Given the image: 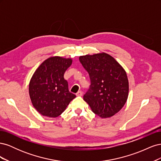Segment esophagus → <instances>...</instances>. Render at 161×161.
Returning <instances> with one entry per match:
<instances>
[{
  "label": "esophagus",
  "mask_w": 161,
  "mask_h": 161,
  "mask_svg": "<svg viewBox=\"0 0 161 161\" xmlns=\"http://www.w3.org/2000/svg\"><path fill=\"white\" fill-rule=\"evenodd\" d=\"M76 96H82V92L81 91H79L77 92V93L76 94Z\"/></svg>",
  "instance_id": "1"
}]
</instances>
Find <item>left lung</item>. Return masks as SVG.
I'll list each match as a JSON object with an SVG mask.
<instances>
[{"mask_svg":"<svg viewBox=\"0 0 161 161\" xmlns=\"http://www.w3.org/2000/svg\"><path fill=\"white\" fill-rule=\"evenodd\" d=\"M91 80L83 99L102 118L118 113L127 101L129 91L126 72L114 58L105 53L79 57Z\"/></svg>","mask_w":161,"mask_h":161,"instance_id":"8db88e82","label":"left lung"}]
</instances>
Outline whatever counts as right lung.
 I'll return each mask as SVG.
<instances>
[{"label": "right lung", "mask_w": 161, "mask_h": 161, "mask_svg": "<svg viewBox=\"0 0 161 161\" xmlns=\"http://www.w3.org/2000/svg\"><path fill=\"white\" fill-rule=\"evenodd\" d=\"M71 64L70 58L51 57L34 72L29 92L33 107L42 115L56 118L76 97L70 92L68 82L64 79Z\"/></svg>", "instance_id": "obj_1"}]
</instances>
